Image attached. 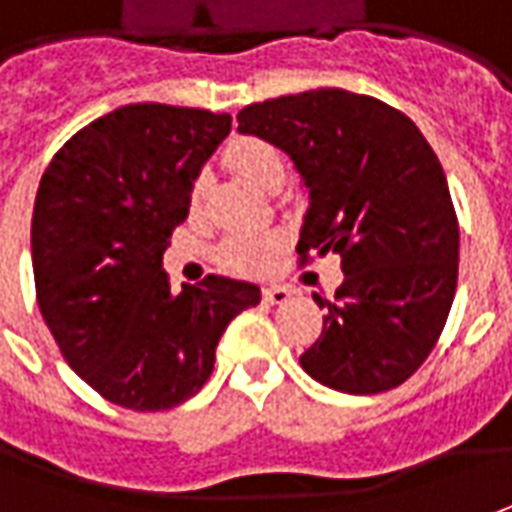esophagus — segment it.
Instances as JSON below:
<instances>
[{
	"mask_svg": "<svg viewBox=\"0 0 512 512\" xmlns=\"http://www.w3.org/2000/svg\"><path fill=\"white\" fill-rule=\"evenodd\" d=\"M291 288H283V285H269V288H263V300L271 302V305H283V302L291 300Z\"/></svg>",
	"mask_w": 512,
	"mask_h": 512,
	"instance_id": "esophagus-1",
	"label": "esophagus"
}]
</instances>
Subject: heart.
I'll list each match as a JSON object with an SVG mask.
<instances>
[{"mask_svg": "<svg viewBox=\"0 0 512 512\" xmlns=\"http://www.w3.org/2000/svg\"><path fill=\"white\" fill-rule=\"evenodd\" d=\"M224 162L243 176L246 182L263 190H277L283 184V159L277 154V148L269 145L266 139L257 137H238L232 139L224 151ZM201 187H193L190 193V207H196ZM277 252V238L274 235H263V238H232L221 246V263L229 271L238 274H260L271 266Z\"/></svg>", "mask_w": 512, "mask_h": 512, "instance_id": "b5f03b06", "label": "heart"}]
</instances>
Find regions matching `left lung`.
<instances>
[{
    "instance_id": "1",
    "label": "left lung",
    "mask_w": 512,
    "mask_h": 512,
    "mask_svg": "<svg viewBox=\"0 0 512 512\" xmlns=\"http://www.w3.org/2000/svg\"><path fill=\"white\" fill-rule=\"evenodd\" d=\"M238 131L294 159L311 207L300 266L342 255L322 333L300 364L347 395L401 387L429 358L457 291L460 224L446 173L417 125L375 97L314 89L252 103Z\"/></svg>"
}]
</instances>
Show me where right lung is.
I'll list each match as a JSON object with an SVG mask.
<instances>
[{"label": "right lung", "mask_w": 512, "mask_h": 512, "mask_svg": "<svg viewBox=\"0 0 512 512\" xmlns=\"http://www.w3.org/2000/svg\"><path fill=\"white\" fill-rule=\"evenodd\" d=\"M229 114L134 103L52 156L33 207L41 316L66 364L106 401L173 409L207 384L215 347L260 288L221 274L170 291L162 269Z\"/></svg>", "instance_id": "add662e5"}]
</instances>
